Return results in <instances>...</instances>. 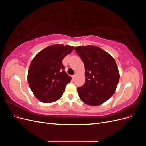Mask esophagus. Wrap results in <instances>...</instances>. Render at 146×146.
Segmentation results:
<instances>
[{
    "label": "esophagus",
    "mask_w": 146,
    "mask_h": 146,
    "mask_svg": "<svg viewBox=\"0 0 146 146\" xmlns=\"http://www.w3.org/2000/svg\"><path fill=\"white\" fill-rule=\"evenodd\" d=\"M76 74H74V75H73V76H72V78H76Z\"/></svg>",
    "instance_id": "34e87169"
}]
</instances>
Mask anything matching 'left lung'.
I'll use <instances>...</instances> for the list:
<instances>
[{
  "mask_svg": "<svg viewBox=\"0 0 146 146\" xmlns=\"http://www.w3.org/2000/svg\"><path fill=\"white\" fill-rule=\"evenodd\" d=\"M85 68V83L77 88L81 100L87 105L103 104L113 95L119 80L116 61L108 53L94 46L75 47Z\"/></svg>",
  "mask_w": 146,
  "mask_h": 146,
  "instance_id": "obj_1",
  "label": "left lung"
}]
</instances>
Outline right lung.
<instances>
[{
  "instance_id": "obj_1",
  "label": "right lung",
  "mask_w": 146,
  "mask_h": 146,
  "mask_svg": "<svg viewBox=\"0 0 146 146\" xmlns=\"http://www.w3.org/2000/svg\"><path fill=\"white\" fill-rule=\"evenodd\" d=\"M73 49L70 46L52 45L34 57L27 79L31 90L38 100L44 103L53 102L63 96L72 78L64 71L62 61Z\"/></svg>"
}]
</instances>
